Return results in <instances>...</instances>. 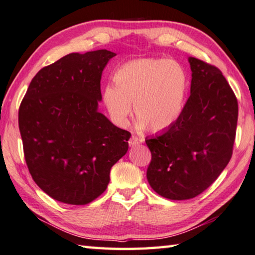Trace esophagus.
I'll use <instances>...</instances> for the list:
<instances>
[{"instance_id": "obj_1", "label": "esophagus", "mask_w": 255, "mask_h": 255, "mask_svg": "<svg viewBox=\"0 0 255 255\" xmlns=\"http://www.w3.org/2000/svg\"><path fill=\"white\" fill-rule=\"evenodd\" d=\"M143 141H144L143 138H139V137H137L135 135H132L130 139H129L128 143H129V146H136L138 144L143 143Z\"/></svg>"}]
</instances>
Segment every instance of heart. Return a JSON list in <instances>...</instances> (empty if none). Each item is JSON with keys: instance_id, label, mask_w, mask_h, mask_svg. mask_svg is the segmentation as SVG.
<instances>
[{"instance_id": "heart-1", "label": "heart", "mask_w": 255, "mask_h": 255, "mask_svg": "<svg viewBox=\"0 0 255 255\" xmlns=\"http://www.w3.org/2000/svg\"><path fill=\"white\" fill-rule=\"evenodd\" d=\"M116 85L103 89L110 119L125 127L133 112L138 126L149 131L166 130L180 117L188 90L184 67L174 59L141 58L128 62L115 74Z\"/></svg>"}]
</instances>
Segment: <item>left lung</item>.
Here are the masks:
<instances>
[{"instance_id":"left-lung-1","label":"left lung","mask_w":255,"mask_h":255,"mask_svg":"<svg viewBox=\"0 0 255 255\" xmlns=\"http://www.w3.org/2000/svg\"><path fill=\"white\" fill-rule=\"evenodd\" d=\"M190 97L178 120L161 135L146 139L152 153L150 187L171 200L195 198L214 183L230 162L239 106L222 72L189 57Z\"/></svg>"}]
</instances>
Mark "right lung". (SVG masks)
I'll return each mask as SVG.
<instances>
[{
	"label": "right lung",
	"instance_id": "add662e5",
	"mask_svg": "<svg viewBox=\"0 0 255 255\" xmlns=\"http://www.w3.org/2000/svg\"><path fill=\"white\" fill-rule=\"evenodd\" d=\"M116 54L72 53L37 73L19 109L24 158L53 199L86 205L106 191L110 170L128 150L130 132L98 111L100 82Z\"/></svg>",
	"mask_w": 255,
	"mask_h": 255
}]
</instances>
